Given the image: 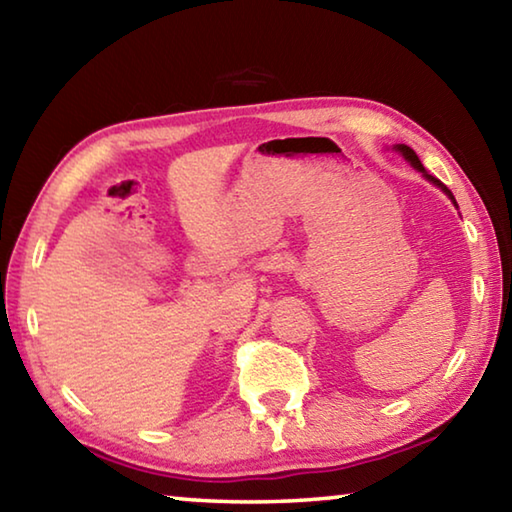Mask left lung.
I'll use <instances>...</instances> for the list:
<instances>
[{
    "label": "left lung",
    "mask_w": 512,
    "mask_h": 512,
    "mask_svg": "<svg viewBox=\"0 0 512 512\" xmlns=\"http://www.w3.org/2000/svg\"><path fill=\"white\" fill-rule=\"evenodd\" d=\"M397 149H400L402 151V155H404V158L406 160H409L411 164H413V167L415 169H418V171H422L424 173V167H422V162H420V158H418V155H415V151L411 149V146H404V144H400V146H397ZM424 176H427L429 180H431V183L433 185H438L440 189H443V192L449 196V198H452V201H454V196H452V192H449V189L443 185V183H440V180L438 178H433V176H429V173H424ZM456 203V201H454Z\"/></svg>",
    "instance_id": "1"
}]
</instances>
